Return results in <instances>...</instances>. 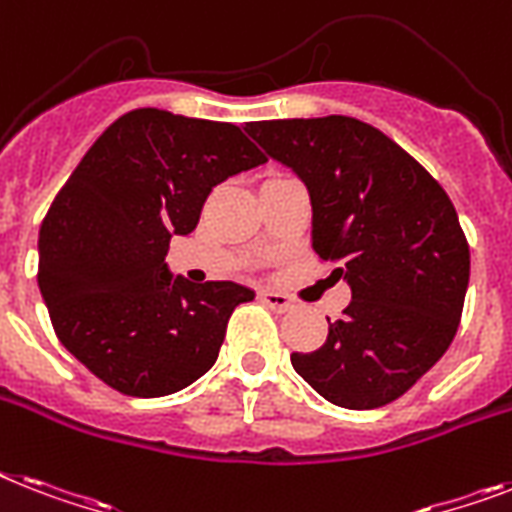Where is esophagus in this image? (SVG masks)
Here are the masks:
<instances>
[{"label":"esophagus","mask_w":512,"mask_h":512,"mask_svg":"<svg viewBox=\"0 0 512 512\" xmlns=\"http://www.w3.org/2000/svg\"><path fill=\"white\" fill-rule=\"evenodd\" d=\"M260 299H263L265 305L273 307V310H278V313H286V310H292V297L284 292H270V289H265V292H260Z\"/></svg>","instance_id":"esophagus-1"}]
</instances>
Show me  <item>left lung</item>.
I'll use <instances>...</instances> for the list:
<instances>
[{
	"instance_id": "1",
	"label": "left lung",
	"mask_w": 512,
	"mask_h": 512,
	"mask_svg": "<svg viewBox=\"0 0 512 512\" xmlns=\"http://www.w3.org/2000/svg\"><path fill=\"white\" fill-rule=\"evenodd\" d=\"M244 131L305 181L313 249L352 286L326 342L292 352L294 371L339 407L389 405L458 334L471 249L452 199L397 141L357 118L260 120Z\"/></svg>"
}]
</instances>
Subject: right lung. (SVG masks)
Returning a JSON list of instances; mask_svg holds the SVG:
<instances>
[{
    "label": "right lung",
    "instance_id": "1",
    "mask_svg": "<svg viewBox=\"0 0 512 512\" xmlns=\"http://www.w3.org/2000/svg\"><path fill=\"white\" fill-rule=\"evenodd\" d=\"M268 157L234 123L141 107L70 173L39 231V289L54 334L99 381L165 397L218 360L228 318L255 292L170 278V236L191 234L213 186Z\"/></svg>",
    "mask_w": 512,
    "mask_h": 512
}]
</instances>
